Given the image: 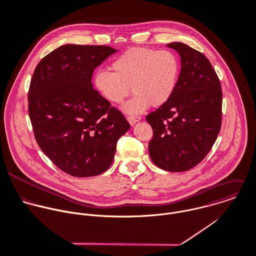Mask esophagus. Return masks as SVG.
Returning <instances> with one entry per match:
<instances>
[{"label": "esophagus", "instance_id": "obj_1", "mask_svg": "<svg viewBox=\"0 0 256 256\" xmlns=\"http://www.w3.org/2000/svg\"><path fill=\"white\" fill-rule=\"evenodd\" d=\"M126 120L130 124V126H134L136 122H140L142 118H140V116H128L126 118Z\"/></svg>", "mask_w": 256, "mask_h": 256}]
</instances>
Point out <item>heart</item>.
<instances>
[{"mask_svg": "<svg viewBox=\"0 0 256 256\" xmlns=\"http://www.w3.org/2000/svg\"><path fill=\"white\" fill-rule=\"evenodd\" d=\"M112 72L96 74L98 92L112 104H120L132 92L136 96L122 110L136 116L150 106L160 108L172 98L180 76V60L170 50L132 48L112 62Z\"/></svg>", "mask_w": 256, "mask_h": 256, "instance_id": "1", "label": "heart"}]
</instances>
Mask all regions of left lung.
I'll use <instances>...</instances> for the list:
<instances>
[{"instance_id": "8db88e82", "label": "left lung", "mask_w": 256, "mask_h": 256, "mask_svg": "<svg viewBox=\"0 0 256 256\" xmlns=\"http://www.w3.org/2000/svg\"><path fill=\"white\" fill-rule=\"evenodd\" d=\"M166 46L180 56L176 90L166 104L146 116L154 136L148 154L160 168L186 172L210 152L222 126V92L208 58L182 42Z\"/></svg>"}]
</instances>
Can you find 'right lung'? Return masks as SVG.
Listing matches in <instances>:
<instances>
[{"label":"right lung","instance_id":"1","mask_svg":"<svg viewBox=\"0 0 256 256\" xmlns=\"http://www.w3.org/2000/svg\"><path fill=\"white\" fill-rule=\"evenodd\" d=\"M118 50L108 46L64 44L34 68L28 114L44 154L76 178L104 172L118 138L130 128L124 114L94 88V68Z\"/></svg>","mask_w":256,"mask_h":256}]
</instances>
